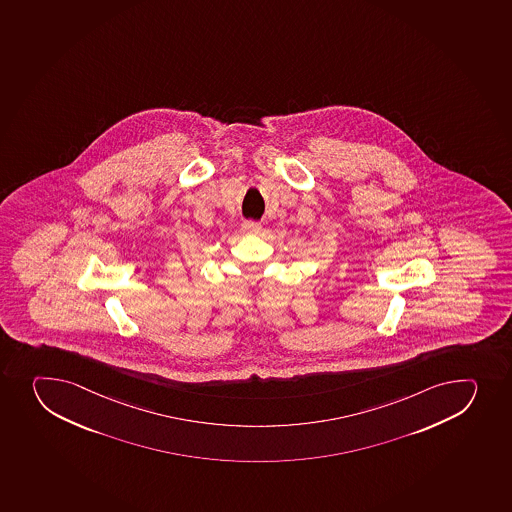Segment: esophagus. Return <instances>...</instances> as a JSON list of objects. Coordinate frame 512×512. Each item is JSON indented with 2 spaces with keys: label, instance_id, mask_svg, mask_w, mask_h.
<instances>
[{
  "label": "esophagus",
  "instance_id": "1",
  "mask_svg": "<svg viewBox=\"0 0 512 512\" xmlns=\"http://www.w3.org/2000/svg\"><path fill=\"white\" fill-rule=\"evenodd\" d=\"M242 228L243 232L245 233H259L262 225H260L259 222H253V220H245V222H243Z\"/></svg>",
  "mask_w": 512,
  "mask_h": 512
}]
</instances>
